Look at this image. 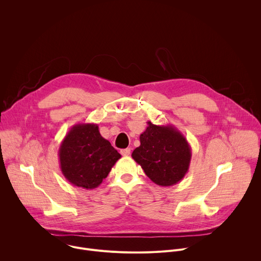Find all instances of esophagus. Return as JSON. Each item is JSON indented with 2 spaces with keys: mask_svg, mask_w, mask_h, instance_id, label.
<instances>
[{
  "mask_svg": "<svg viewBox=\"0 0 261 261\" xmlns=\"http://www.w3.org/2000/svg\"><path fill=\"white\" fill-rule=\"evenodd\" d=\"M130 153H131V150H130L129 147H128V148H124V150L121 151V154H122L123 156H129Z\"/></svg>",
  "mask_w": 261,
  "mask_h": 261,
  "instance_id": "esophagus-1",
  "label": "esophagus"
}]
</instances>
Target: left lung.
Here are the masks:
<instances>
[{"label":"left lung","mask_w":261,"mask_h":261,"mask_svg":"<svg viewBox=\"0 0 261 261\" xmlns=\"http://www.w3.org/2000/svg\"><path fill=\"white\" fill-rule=\"evenodd\" d=\"M139 139L140 145L132 158L152 181L169 187L181 180L189 170L192 152L187 139L174 126L147 122Z\"/></svg>","instance_id":"obj_1"}]
</instances>
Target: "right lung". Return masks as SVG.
Masks as SVG:
<instances>
[{"instance_id":"1","label":"right lung","mask_w":261,"mask_h":261,"mask_svg":"<svg viewBox=\"0 0 261 261\" xmlns=\"http://www.w3.org/2000/svg\"><path fill=\"white\" fill-rule=\"evenodd\" d=\"M122 156L103 138L97 124L74 125L61 142L59 162L65 178L76 187L95 189Z\"/></svg>"}]
</instances>
